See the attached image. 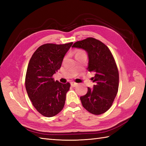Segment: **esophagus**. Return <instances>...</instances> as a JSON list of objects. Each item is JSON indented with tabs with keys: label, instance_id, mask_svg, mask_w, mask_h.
<instances>
[{
	"label": "esophagus",
	"instance_id": "obj_1",
	"mask_svg": "<svg viewBox=\"0 0 146 146\" xmlns=\"http://www.w3.org/2000/svg\"><path fill=\"white\" fill-rule=\"evenodd\" d=\"M70 83H71V86H73V87H75V86H76L77 85H78V83H76L74 82H71Z\"/></svg>",
	"mask_w": 146,
	"mask_h": 146
}]
</instances>
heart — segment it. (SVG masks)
Returning <instances> with one entry per match:
<instances>
[{
  "instance_id": "b5f03b06",
  "label": "heart",
  "mask_w": 146,
  "mask_h": 146,
  "mask_svg": "<svg viewBox=\"0 0 146 146\" xmlns=\"http://www.w3.org/2000/svg\"><path fill=\"white\" fill-rule=\"evenodd\" d=\"M81 52H83L82 51H78V52H77V53H81Z\"/></svg>"
}]
</instances>
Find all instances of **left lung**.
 Listing matches in <instances>:
<instances>
[{
    "mask_svg": "<svg viewBox=\"0 0 146 146\" xmlns=\"http://www.w3.org/2000/svg\"><path fill=\"white\" fill-rule=\"evenodd\" d=\"M72 47L87 52V70L95 75L94 88L88 87L86 94L80 97L83 107L92 114L104 113L111 107L119 88V71L113 55L106 45L93 38L77 41Z\"/></svg>",
    "mask_w": 146,
    "mask_h": 146,
    "instance_id": "1",
    "label": "left lung"
}]
</instances>
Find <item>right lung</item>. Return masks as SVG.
<instances>
[{
  "mask_svg": "<svg viewBox=\"0 0 146 146\" xmlns=\"http://www.w3.org/2000/svg\"><path fill=\"white\" fill-rule=\"evenodd\" d=\"M73 42L44 44L34 52L27 66L25 85L33 105L42 115L53 117L63 109L70 83L54 81L52 75L61 66Z\"/></svg>",
  "mask_w": 146,
  "mask_h": 146,
  "instance_id": "add662e5",
  "label": "right lung"
}]
</instances>
